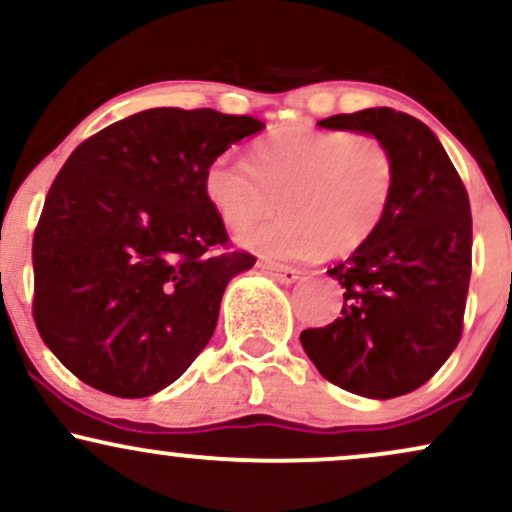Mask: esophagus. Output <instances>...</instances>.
<instances>
[{"label":"esophagus","mask_w":512,"mask_h":512,"mask_svg":"<svg viewBox=\"0 0 512 512\" xmlns=\"http://www.w3.org/2000/svg\"><path fill=\"white\" fill-rule=\"evenodd\" d=\"M262 269H267L269 274L274 276L276 281H279V284H296L298 279H301V272H298V269H293V267H284V264H274V262H262L260 264Z\"/></svg>","instance_id":"1"}]
</instances>
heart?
I'll return each instance as SVG.
<instances>
[{
  "mask_svg": "<svg viewBox=\"0 0 512 512\" xmlns=\"http://www.w3.org/2000/svg\"><path fill=\"white\" fill-rule=\"evenodd\" d=\"M204 197L231 231L269 260L349 255L383 226L397 190V161L380 137L346 129L281 127L252 149V166L219 156L204 170Z\"/></svg>",
  "mask_w": 512,
  "mask_h": 512,
  "instance_id": "1",
  "label": "heart"
}]
</instances>
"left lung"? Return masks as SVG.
<instances>
[{
  "instance_id": "1",
  "label": "left lung",
  "mask_w": 512,
  "mask_h": 512,
  "mask_svg": "<svg viewBox=\"0 0 512 512\" xmlns=\"http://www.w3.org/2000/svg\"><path fill=\"white\" fill-rule=\"evenodd\" d=\"M317 125L383 139L397 161V190L380 231L327 272L346 289L342 317L301 332V344L346 392L407 395L462 337L472 274L467 190L433 129L407 113L368 108Z\"/></svg>"
}]
</instances>
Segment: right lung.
<instances>
[{"instance_id":"1","label":"right lung","mask_w":512,"mask_h":512,"mask_svg":"<svg viewBox=\"0 0 512 512\" xmlns=\"http://www.w3.org/2000/svg\"><path fill=\"white\" fill-rule=\"evenodd\" d=\"M264 129L248 115L151 108L76 146L33 236V317L48 349L108 395L161 392L202 354L248 252H214L226 228L204 170Z\"/></svg>"}]
</instances>
